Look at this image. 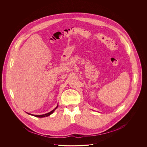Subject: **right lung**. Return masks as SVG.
<instances>
[{"instance_id": "obj_1", "label": "right lung", "mask_w": 147, "mask_h": 147, "mask_svg": "<svg viewBox=\"0 0 147 147\" xmlns=\"http://www.w3.org/2000/svg\"><path fill=\"white\" fill-rule=\"evenodd\" d=\"M57 107H58V105L57 106V107H56L55 109H54L53 111H52L51 112H49V113H46V114H44V115H33V116H35V117H47V116H49L50 115H51L52 113H53V112L55 111V109H56ZM28 114L31 115H32L30 114V113H28Z\"/></svg>"}]
</instances>
